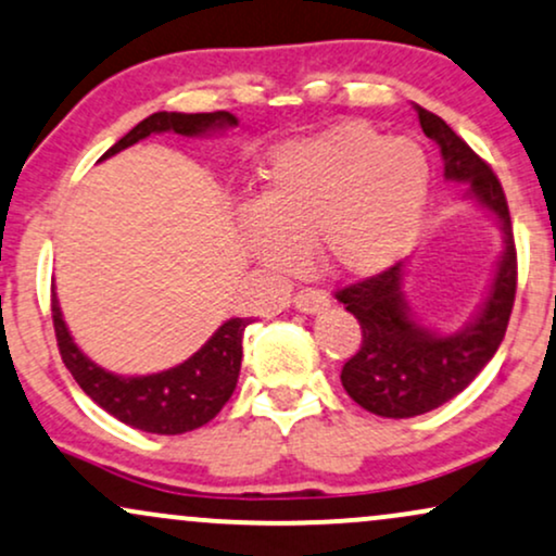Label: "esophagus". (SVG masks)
I'll use <instances>...</instances> for the list:
<instances>
[{"instance_id":"1","label":"esophagus","mask_w":556,"mask_h":556,"mask_svg":"<svg viewBox=\"0 0 556 556\" xmlns=\"http://www.w3.org/2000/svg\"><path fill=\"white\" fill-rule=\"evenodd\" d=\"M293 304H296V309L304 312V315H317V312L328 309L330 299L328 293L319 289H302L296 291V296H293Z\"/></svg>"}]
</instances>
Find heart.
Returning <instances> with one entry per match:
<instances>
[{
    "label": "heart",
    "instance_id": "b5f03b06",
    "mask_svg": "<svg viewBox=\"0 0 556 556\" xmlns=\"http://www.w3.org/2000/svg\"><path fill=\"white\" fill-rule=\"evenodd\" d=\"M427 194L429 163L416 142L345 122L270 155L263 198L241 228L250 250L273 267H293L315 244L330 270L371 276L416 239Z\"/></svg>",
    "mask_w": 556,
    "mask_h": 556
}]
</instances>
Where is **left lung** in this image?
<instances>
[{
  "mask_svg": "<svg viewBox=\"0 0 556 556\" xmlns=\"http://www.w3.org/2000/svg\"><path fill=\"white\" fill-rule=\"evenodd\" d=\"M416 114L424 135L440 146L447 179L468 181L473 198L500 218L505 254L479 317L453 336H437L416 323L401 291V263L336 291L338 302H343L362 325V343L341 371L345 393L369 414L388 419L421 416L463 393L497 354L518 289L510 207L497 174L447 127L445 119L421 106H416Z\"/></svg>",
  "mask_w": 556,
  "mask_h": 556,
  "instance_id": "1",
  "label": "left lung"
}]
</instances>
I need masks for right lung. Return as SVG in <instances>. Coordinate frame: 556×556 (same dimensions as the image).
Returning <instances> with one entry per match:
<instances>
[{
  "label": "right lung",
  "mask_w": 556,
  "mask_h": 556,
  "mask_svg": "<svg viewBox=\"0 0 556 556\" xmlns=\"http://www.w3.org/2000/svg\"><path fill=\"white\" fill-rule=\"evenodd\" d=\"M237 116L228 111L213 114H176V111H159L129 129L119 142H114L103 159L135 146L142 137L153 132L176 135H205L211 129L233 127ZM51 319H54L56 345L64 367L72 371L83 393L90 395L106 414L129 427L150 434H185L215 419L226 401L237 388L241 369V338L250 319L233 317L215 330L194 356H189L179 367L159 371L148 377H119L96 367L88 356L72 341L56 296L51 299Z\"/></svg>",
  "instance_id": "right-lung-1"
}]
</instances>
